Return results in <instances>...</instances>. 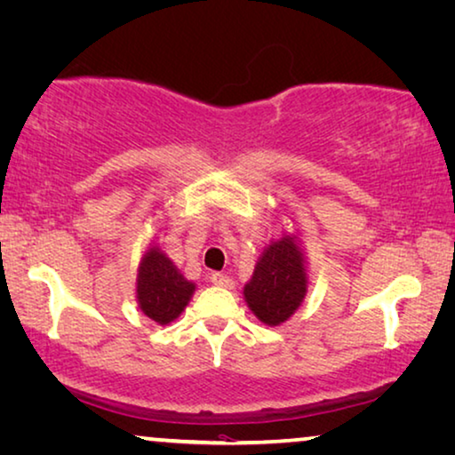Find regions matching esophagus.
<instances>
[{
	"mask_svg": "<svg viewBox=\"0 0 455 455\" xmlns=\"http://www.w3.org/2000/svg\"><path fill=\"white\" fill-rule=\"evenodd\" d=\"M212 283L218 284V286H223V289H234V278L228 276V275H221V272H213L212 275Z\"/></svg>",
	"mask_w": 455,
	"mask_h": 455,
	"instance_id": "esophagus-1",
	"label": "esophagus"
}]
</instances>
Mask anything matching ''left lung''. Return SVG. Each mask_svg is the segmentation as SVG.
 I'll list each match as a JSON object with an SVG mask.
<instances>
[{
	"mask_svg": "<svg viewBox=\"0 0 455 455\" xmlns=\"http://www.w3.org/2000/svg\"><path fill=\"white\" fill-rule=\"evenodd\" d=\"M307 292L303 256L291 235L272 242L256 264L243 297L254 315L267 325H278L297 311Z\"/></svg>",
	"mask_w": 455,
	"mask_h": 455,
	"instance_id": "obj_1",
	"label": "left lung"
}]
</instances>
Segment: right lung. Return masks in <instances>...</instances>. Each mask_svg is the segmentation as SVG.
Wrapping results in <instances>:
<instances>
[{"mask_svg":"<svg viewBox=\"0 0 455 455\" xmlns=\"http://www.w3.org/2000/svg\"><path fill=\"white\" fill-rule=\"evenodd\" d=\"M195 291L174 264L158 248L146 251L138 270V303L144 315L160 325L171 323L183 313Z\"/></svg>","mask_w":455,"mask_h":455,"instance_id":"1","label":"right lung"}]
</instances>
